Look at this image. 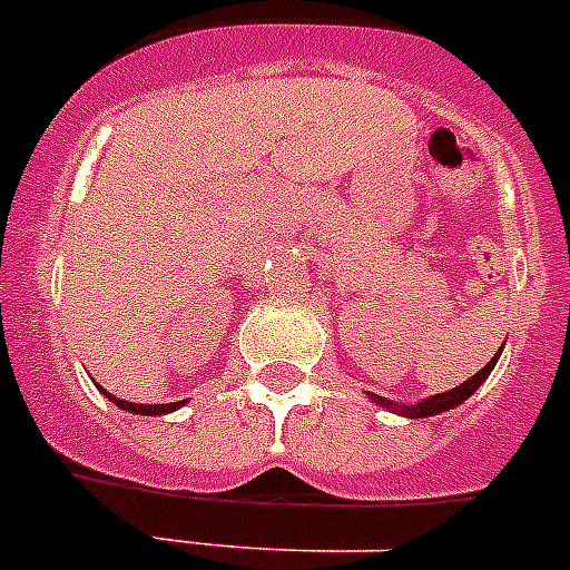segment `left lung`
I'll return each mask as SVG.
<instances>
[{
	"mask_svg": "<svg viewBox=\"0 0 570 570\" xmlns=\"http://www.w3.org/2000/svg\"><path fill=\"white\" fill-rule=\"evenodd\" d=\"M497 360H500V351L491 356V362H488L482 371H476V374L471 376V380H465L462 385L451 387V391H445V394H434V396H428V400L416 402V405H396V402L385 400V396H376V394H367V396H374V402L380 407H387V411H396V414L402 416H411V420H422V416H434V414H442V411H451V407L462 405V402L468 400V396L476 391V387L482 385V382L491 376L493 365H497Z\"/></svg>",
	"mask_w": 570,
	"mask_h": 570,
	"instance_id": "8db88e82",
	"label": "left lung"
}]
</instances>
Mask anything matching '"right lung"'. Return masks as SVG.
I'll use <instances>...</instances> for the list:
<instances>
[{"label": "right lung", "mask_w": 570, "mask_h": 570, "mask_svg": "<svg viewBox=\"0 0 570 570\" xmlns=\"http://www.w3.org/2000/svg\"><path fill=\"white\" fill-rule=\"evenodd\" d=\"M99 387V385H97ZM105 396H108L110 402H116V407H125V411H130V414H142V416H159V414H170V411H176V407L183 405V402H168V405H139V402H125L119 400V396H114L110 391H105V387H99Z\"/></svg>", "instance_id": "obj_1"}]
</instances>
